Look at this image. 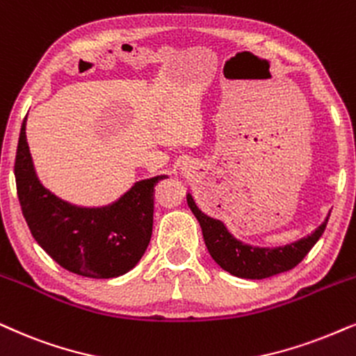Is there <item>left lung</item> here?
Wrapping results in <instances>:
<instances>
[{"label": "left lung", "instance_id": "left-lung-1", "mask_svg": "<svg viewBox=\"0 0 356 356\" xmlns=\"http://www.w3.org/2000/svg\"><path fill=\"white\" fill-rule=\"evenodd\" d=\"M186 201L201 225L202 237L212 260L230 275L245 280H265L293 270L324 234L330 216L327 214L319 227L296 242L280 247H258L235 237L222 220L204 214L197 207L191 193L186 195Z\"/></svg>", "mask_w": 356, "mask_h": 356}]
</instances>
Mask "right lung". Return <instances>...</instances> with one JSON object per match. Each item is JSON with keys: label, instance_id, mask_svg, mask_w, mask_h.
Listing matches in <instances>:
<instances>
[{"label": "right lung", "instance_id": "obj_1", "mask_svg": "<svg viewBox=\"0 0 356 356\" xmlns=\"http://www.w3.org/2000/svg\"><path fill=\"white\" fill-rule=\"evenodd\" d=\"M26 119L17 142L15 177L32 237L72 273L95 280L126 275L149 247L155 184L168 175L138 179L109 204H73L45 188L37 177L26 137Z\"/></svg>", "mask_w": 356, "mask_h": 356}]
</instances>
